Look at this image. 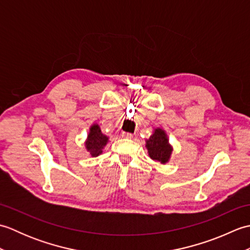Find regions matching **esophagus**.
Returning <instances> with one entry per match:
<instances>
[{"instance_id":"esophagus-1","label":"esophagus","mask_w":250,"mask_h":250,"mask_svg":"<svg viewBox=\"0 0 250 250\" xmlns=\"http://www.w3.org/2000/svg\"><path fill=\"white\" fill-rule=\"evenodd\" d=\"M122 137H125V139H132L133 137V134L129 133V132H122Z\"/></svg>"}]
</instances>
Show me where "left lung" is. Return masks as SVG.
<instances>
[{
  "instance_id": "8db88e82",
  "label": "left lung",
  "mask_w": 250,
  "mask_h": 250,
  "mask_svg": "<svg viewBox=\"0 0 250 250\" xmlns=\"http://www.w3.org/2000/svg\"><path fill=\"white\" fill-rule=\"evenodd\" d=\"M146 148L148 150V155L152 160L159 161L162 164L168 162L173 151V148L168 143L166 131L160 128L155 129L152 135L146 140Z\"/></svg>"
}]
</instances>
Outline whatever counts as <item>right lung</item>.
<instances>
[{
	"mask_svg": "<svg viewBox=\"0 0 250 250\" xmlns=\"http://www.w3.org/2000/svg\"><path fill=\"white\" fill-rule=\"evenodd\" d=\"M108 142V137L104 135L101 131L99 125L94 124L89 129V134L84 142L86 149L90 152L92 157H98L103 151V148Z\"/></svg>",
	"mask_w": 250,
	"mask_h": 250,
	"instance_id": "1",
	"label": "right lung"
}]
</instances>
